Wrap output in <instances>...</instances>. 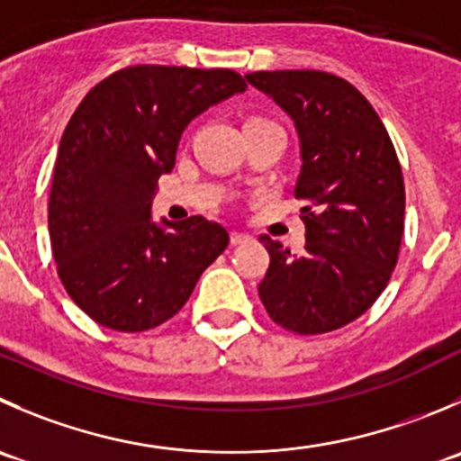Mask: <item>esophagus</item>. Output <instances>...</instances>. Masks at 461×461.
<instances>
[{
	"mask_svg": "<svg viewBox=\"0 0 461 461\" xmlns=\"http://www.w3.org/2000/svg\"><path fill=\"white\" fill-rule=\"evenodd\" d=\"M230 240H231V245H243V243H249V240H252V236L240 234V231H231Z\"/></svg>",
	"mask_w": 461,
	"mask_h": 461,
	"instance_id": "34e87169",
	"label": "esophagus"
}]
</instances>
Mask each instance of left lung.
Here are the masks:
<instances>
[{"label": "left lung", "mask_w": 461, "mask_h": 461, "mask_svg": "<svg viewBox=\"0 0 461 461\" xmlns=\"http://www.w3.org/2000/svg\"><path fill=\"white\" fill-rule=\"evenodd\" d=\"M290 114L302 144L294 198L303 200V254L261 236L270 266L258 284L267 315L299 335L358 320L385 290L403 239L405 185L372 103L326 71L245 76Z\"/></svg>", "instance_id": "8db88e82"}]
</instances>
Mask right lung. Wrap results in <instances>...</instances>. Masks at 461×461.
Segmentation results:
<instances>
[{"mask_svg": "<svg viewBox=\"0 0 461 461\" xmlns=\"http://www.w3.org/2000/svg\"><path fill=\"white\" fill-rule=\"evenodd\" d=\"M245 87L231 69L135 65L103 78L71 114L53 168L49 236L62 285L101 326L140 333L164 324L225 252V227L203 216L162 227L150 204L185 128Z\"/></svg>", "mask_w": 461, "mask_h": 461, "instance_id": "right-lung-1", "label": "right lung"}]
</instances>
